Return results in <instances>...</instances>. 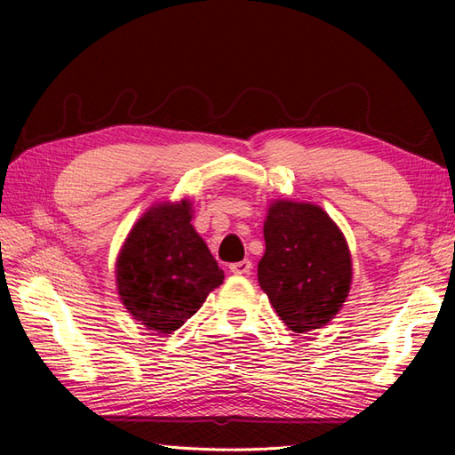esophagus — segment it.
Here are the masks:
<instances>
[{
  "label": "esophagus",
  "mask_w": 455,
  "mask_h": 455,
  "mask_svg": "<svg viewBox=\"0 0 455 455\" xmlns=\"http://www.w3.org/2000/svg\"><path fill=\"white\" fill-rule=\"evenodd\" d=\"M230 272L235 275H250V272H252V262H250V259H243V262L230 264Z\"/></svg>",
  "instance_id": "34e87169"
}]
</instances>
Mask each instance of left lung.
<instances>
[{
    "instance_id": "left-lung-1",
    "label": "left lung",
    "mask_w": 455,
    "mask_h": 455,
    "mask_svg": "<svg viewBox=\"0 0 455 455\" xmlns=\"http://www.w3.org/2000/svg\"><path fill=\"white\" fill-rule=\"evenodd\" d=\"M266 252L258 282L279 318L303 334L331 323L352 283V258L342 230L311 203L279 199L264 222Z\"/></svg>"
}]
</instances>
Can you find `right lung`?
<instances>
[{
	"label": "right lung",
	"mask_w": 455,
	"mask_h": 455,
	"mask_svg": "<svg viewBox=\"0 0 455 455\" xmlns=\"http://www.w3.org/2000/svg\"><path fill=\"white\" fill-rule=\"evenodd\" d=\"M115 272L124 308L158 334L178 331L225 279L191 225L188 199L144 212L124 240Z\"/></svg>",
	"instance_id": "obj_1"
}]
</instances>
